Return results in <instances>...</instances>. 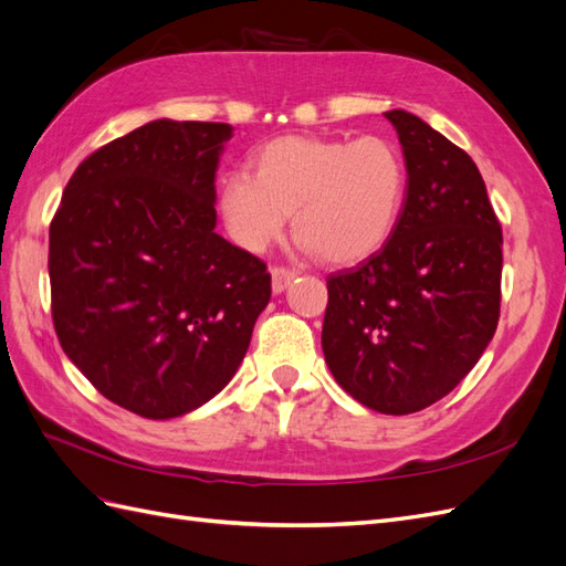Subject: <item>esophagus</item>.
Segmentation results:
<instances>
[{"label":"esophagus","mask_w":566,"mask_h":566,"mask_svg":"<svg viewBox=\"0 0 566 566\" xmlns=\"http://www.w3.org/2000/svg\"><path fill=\"white\" fill-rule=\"evenodd\" d=\"M297 271L290 269V266H273L271 269V287L273 293H283V290L295 281Z\"/></svg>","instance_id":"obj_1"}]
</instances>
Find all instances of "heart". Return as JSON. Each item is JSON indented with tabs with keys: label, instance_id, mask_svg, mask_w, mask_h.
<instances>
[{
	"label": "heart",
	"instance_id": "heart-1",
	"mask_svg": "<svg viewBox=\"0 0 566 566\" xmlns=\"http://www.w3.org/2000/svg\"><path fill=\"white\" fill-rule=\"evenodd\" d=\"M406 160L385 136H279L256 148L250 175L221 184L219 210L238 243L262 250L287 214L306 250L328 264H354L378 252L406 202Z\"/></svg>",
	"mask_w": 566,
	"mask_h": 566
}]
</instances>
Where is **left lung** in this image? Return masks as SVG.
<instances>
[{"instance_id":"left-lung-1","label":"left lung","mask_w":566,"mask_h":566,"mask_svg":"<svg viewBox=\"0 0 566 566\" xmlns=\"http://www.w3.org/2000/svg\"><path fill=\"white\" fill-rule=\"evenodd\" d=\"M385 117L406 158L403 212L378 252L325 281L321 345L358 403L408 416L447 397L491 342L503 231L465 150L406 111Z\"/></svg>"}]
</instances>
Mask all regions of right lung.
I'll return each mask as SVG.
<instances>
[{"mask_svg":"<svg viewBox=\"0 0 566 566\" xmlns=\"http://www.w3.org/2000/svg\"><path fill=\"white\" fill-rule=\"evenodd\" d=\"M229 139L224 123H148L84 158L51 219L61 347L142 418H179L224 389L271 297L260 256L214 233Z\"/></svg>","mask_w":566,"mask_h":566,"instance_id":"obj_1","label":"right lung"}]
</instances>
